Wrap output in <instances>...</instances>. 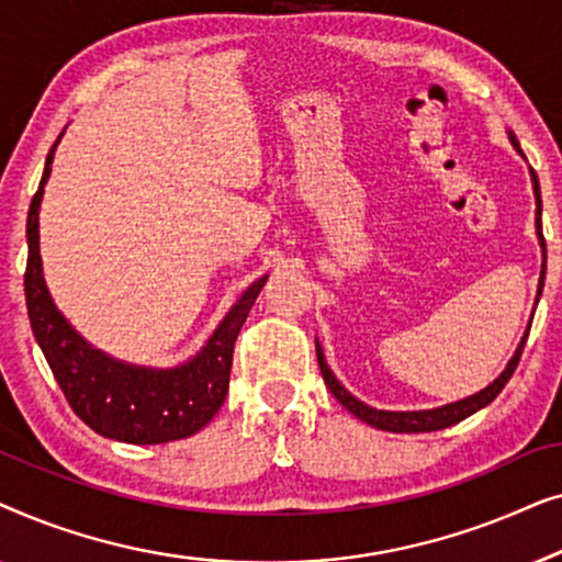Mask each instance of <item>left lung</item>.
<instances>
[{"label": "left lung", "mask_w": 562, "mask_h": 562, "mask_svg": "<svg viewBox=\"0 0 562 562\" xmlns=\"http://www.w3.org/2000/svg\"><path fill=\"white\" fill-rule=\"evenodd\" d=\"M509 140L514 148H519L517 137L514 133H509ZM525 156V153H521ZM529 176H532V189H535V202H537V220H535V227H537V237H540V248H542V273H540V289H537V302H540V294H542V286H544V263H548V250H544V235H542V199H540V181H537V173L535 168H529ZM527 335H529V327L525 337H521L517 352H514V358L506 363L504 373L498 375L494 383H488L486 389H481L479 394L468 396V398H460V402H452V404H445V406H437V409H422V412H383V409H373V406H368L360 402L350 394L348 389L342 386L340 381L335 379V373L329 371L327 360H325V352H322V345L317 342V363H319V371H322V379H325L327 389L333 391V396L340 402L345 409L350 414H356L360 422H366V425H371L375 429H386V432H437V429H445V427H452L458 425V422H463L465 417H471L483 406H488L494 398L502 394V389L509 383L512 373L517 371L519 366V358H521V350H525V342H527Z\"/></svg>", "instance_id": "8db88e82"}]
</instances>
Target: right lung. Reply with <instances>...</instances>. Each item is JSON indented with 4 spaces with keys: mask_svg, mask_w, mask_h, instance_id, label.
Wrapping results in <instances>:
<instances>
[{
    "mask_svg": "<svg viewBox=\"0 0 562 562\" xmlns=\"http://www.w3.org/2000/svg\"><path fill=\"white\" fill-rule=\"evenodd\" d=\"M58 140L45 158L41 187L27 212L25 302L35 340L76 417L97 435L130 445H160L191 437L210 425L225 404L235 340L268 276L245 289L189 363L176 368L130 366L91 348L53 304L43 279L37 217Z\"/></svg>",
    "mask_w": 562,
    "mask_h": 562,
    "instance_id": "right-lung-1",
    "label": "right lung"
}]
</instances>
